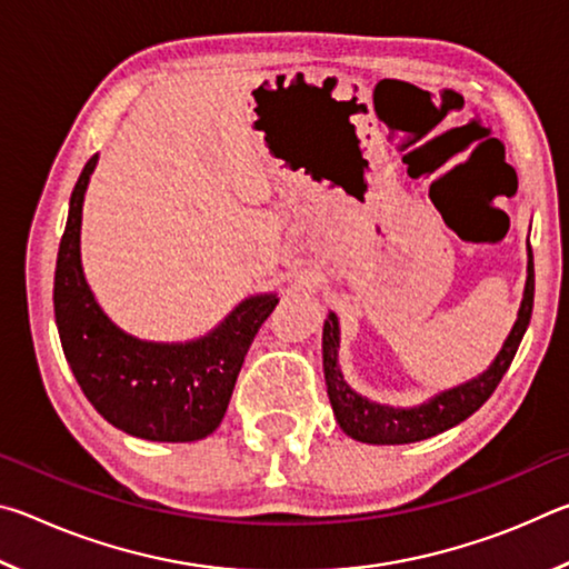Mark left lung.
Returning <instances> with one entry per match:
<instances>
[{
    "label": "left lung",
    "mask_w": 569,
    "mask_h": 569,
    "mask_svg": "<svg viewBox=\"0 0 569 569\" xmlns=\"http://www.w3.org/2000/svg\"><path fill=\"white\" fill-rule=\"evenodd\" d=\"M532 303H535V263H532V248H529L527 261V283L522 306H519L517 321L509 331L502 351L497 359L489 363L487 371L479 377L459 383L455 389H447L431 397L429 401L419 403L411 409H393L383 407V403L363 399L356 393L349 383L343 381V373L339 369V319L336 313H329L323 323V373H326V389H329V399L336 413L339 427L356 441H366V445H411V441H421L429 437H437L441 431L457 427L459 421L471 417L481 403L492 397L497 383L512 363L515 353L519 349V341L532 319Z\"/></svg>",
    "instance_id": "left-lung-1"
}]
</instances>
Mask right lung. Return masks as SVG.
Instances as JSON below:
<instances>
[{
  "label": "right lung",
  "mask_w": 569,
  "mask_h": 569,
  "mask_svg": "<svg viewBox=\"0 0 569 569\" xmlns=\"http://www.w3.org/2000/svg\"><path fill=\"white\" fill-rule=\"evenodd\" d=\"M88 160L70 198L54 271V321L64 359L84 397L112 427L150 441H198L223 421L240 366L276 293L240 301L208 336L186 343L140 341L118 329L94 301L80 261Z\"/></svg>",
  "instance_id": "add662e5"
}]
</instances>
